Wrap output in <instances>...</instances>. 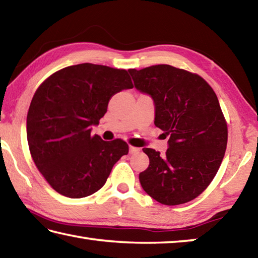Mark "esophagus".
Here are the masks:
<instances>
[{"label":"esophagus","instance_id":"1","mask_svg":"<svg viewBox=\"0 0 258 258\" xmlns=\"http://www.w3.org/2000/svg\"><path fill=\"white\" fill-rule=\"evenodd\" d=\"M140 149L137 147H133V146H130V154H135V152H138Z\"/></svg>","mask_w":258,"mask_h":258}]
</instances>
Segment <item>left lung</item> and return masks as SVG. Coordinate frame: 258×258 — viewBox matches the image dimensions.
I'll list each match as a JSON object with an SVG mask.
<instances>
[{
  "instance_id": "8db88e82",
  "label": "left lung",
  "mask_w": 258,
  "mask_h": 258,
  "mask_svg": "<svg viewBox=\"0 0 258 258\" xmlns=\"http://www.w3.org/2000/svg\"><path fill=\"white\" fill-rule=\"evenodd\" d=\"M128 72L134 86L154 100L155 125L169 135L165 156L143 148L149 167L140 173V183L160 204L191 202L215 177L228 143L216 94L197 74L169 64Z\"/></svg>"
}]
</instances>
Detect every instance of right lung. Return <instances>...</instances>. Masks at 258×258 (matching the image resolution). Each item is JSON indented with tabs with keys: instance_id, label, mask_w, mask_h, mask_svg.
I'll return each mask as SVG.
<instances>
[{
	"instance_id": "right-lung-1",
	"label": "right lung",
	"mask_w": 258,
	"mask_h": 258,
	"mask_svg": "<svg viewBox=\"0 0 258 258\" xmlns=\"http://www.w3.org/2000/svg\"><path fill=\"white\" fill-rule=\"evenodd\" d=\"M132 87L127 71L93 63L60 69L38 86L27 113V141L38 171L58 194H94L128 154L123 140L103 141L91 130L112 95Z\"/></svg>"
}]
</instances>
